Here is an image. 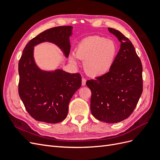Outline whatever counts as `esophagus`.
I'll use <instances>...</instances> for the list:
<instances>
[{
    "instance_id": "34e87169",
    "label": "esophagus",
    "mask_w": 160,
    "mask_h": 160,
    "mask_svg": "<svg viewBox=\"0 0 160 160\" xmlns=\"http://www.w3.org/2000/svg\"><path fill=\"white\" fill-rule=\"evenodd\" d=\"M86 84V79L85 78H82V85L85 86Z\"/></svg>"
}]
</instances>
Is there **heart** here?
Masks as SVG:
<instances>
[{"label":"heart","mask_w":160,"mask_h":160,"mask_svg":"<svg viewBox=\"0 0 160 160\" xmlns=\"http://www.w3.org/2000/svg\"><path fill=\"white\" fill-rule=\"evenodd\" d=\"M117 55L115 43L99 36H91L82 40L75 49V55L71 54L69 60L75 67L78 59L84 61L83 67L87 74L92 77L103 76L112 68Z\"/></svg>","instance_id":"heart-1"}]
</instances>
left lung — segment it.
<instances>
[{
  "mask_svg": "<svg viewBox=\"0 0 160 160\" xmlns=\"http://www.w3.org/2000/svg\"><path fill=\"white\" fill-rule=\"evenodd\" d=\"M108 30L121 42L114 64L107 74L87 81L86 85L91 91L92 115L115 123L129 118L136 107L143 91V68L128 38L114 28Z\"/></svg>",
  "mask_w": 160,
  "mask_h": 160,
  "instance_id": "obj_1",
  "label": "left lung"
}]
</instances>
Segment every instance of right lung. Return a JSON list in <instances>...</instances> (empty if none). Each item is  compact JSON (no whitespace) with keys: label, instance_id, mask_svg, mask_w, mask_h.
<instances>
[{"label":"right lung","instance_id":"obj_1","mask_svg":"<svg viewBox=\"0 0 160 160\" xmlns=\"http://www.w3.org/2000/svg\"><path fill=\"white\" fill-rule=\"evenodd\" d=\"M72 30L71 26H61L42 32L27 43L19 60L18 94L27 112L38 122L57 123L67 118L69 101L81 86V77L62 69L41 70L34 59V47L54 43L68 57Z\"/></svg>","mask_w":160,"mask_h":160}]
</instances>
